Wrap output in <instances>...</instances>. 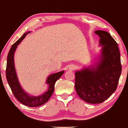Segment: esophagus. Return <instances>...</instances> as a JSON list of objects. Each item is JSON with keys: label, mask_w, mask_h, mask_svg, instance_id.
I'll use <instances>...</instances> for the list:
<instances>
[{"label": "esophagus", "mask_w": 128, "mask_h": 128, "mask_svg": "<svg viewBox=\"0 0 128 128\" xmlns=\"http://www.w3.org/2000/svg\"><path fill=\"white\" fill-rule=\"evenodd\" d=\"M75 68V66L74 65H70L69 66V69L70 70H74Z\"/></svg>", "instance_id": "obj_1"}]
</instances>
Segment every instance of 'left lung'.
<instances>
[{
  "label": "left lung",
  "mask_w": 128,
  "mask_h": 128,
  "mask_svg": "<svg viewBox=\"0 0 128 128\" xmlns=\"http://www.w3.org/2000/svg\"><path fill=\"white\" fill-rule=\"evenodd\" d=\"M103 46L100 61L96 68H84L75 73V88L86 102L100 104L116 90L121 74V57L117 43L108 32L97 30Z\"/></svg>",
  "instance_id": "left-lung-1"
}]
</instances>
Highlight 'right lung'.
I'll return each instance as SVG.
<instances>
[{"instance_id":"1","label":"right lung","mask_w":128,"mask_h":128,"mask_svg":"<svg viewBox=\"0 0 128 128\" xmlns=\"http://www.w3.org/2000/svg\"><path fill=\"white\" fill-rule=\"evenodd\" d=\"M29 33L30 32H28L24 33L18 41L15 42L14 44L11 46L8 56H7L6 75V78L9 86L10 87L13 95L17 99V100L20 101L24 105L33 108V107L41 106L49 100L54 91L55 83L62 75L64 71L52 74L47 78L46 83L49 84V88L48 90L42 95H40L38 96H29L27 93L23 90L18 82L15 70L14 54L17 46L20 44L23 39L25 37V36Z\"/></svg>"}]
</instances>
